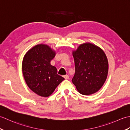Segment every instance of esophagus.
<instances>
[{"mask_svg":"<svg viewBox=\"0 0 130 130\" xmlns=\"http://www.w3.org/2000/svg\"><path fill=\"white\" fill-rule=\"evenodd\" d=\"M63 78H64L65 79H69V75H63Z\"/></svg>","mask_w":130,"mask_h":130,"instance_id":"34e87169","label":"esophagus"}]
</instances>
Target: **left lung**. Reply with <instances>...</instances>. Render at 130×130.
<instances>
[{
  "instance_id": "left-lung-1",
  "label": "left lung",
  "mask_w": 130,
  "mask_h": 130,
  "mask_svg": "<svg viewBox=\"0 0 130 130\" xmlns=\"http://www.w3.org/2000/svg\"><path fill=\"white\" fill-rule=\"evenodd\" d=\"M75 74L72 79L78 92L90 95L101 89L107 79L108 62L106 54L99 47L87 43L73 52Z\"/></svg>"
}]
</instances>
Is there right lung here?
I'll return each mask as SVG.
<instances>
[{"label":"right lung","instance_id":"1","mask_svg":"<svg viewBox=\"0 0 130 130\" xmlns=\"http://www.w3.org/2000/svg\"><path fill=\"white\" fill-rule=\"evenodd\" d=\"M55 52L46 45H38L27 52L22 62L24 78L33 92L42 96H48L65 79L57 74L50 61Z\"/></svg>","mask_w":130,"mask_h":130}]
</instances>
